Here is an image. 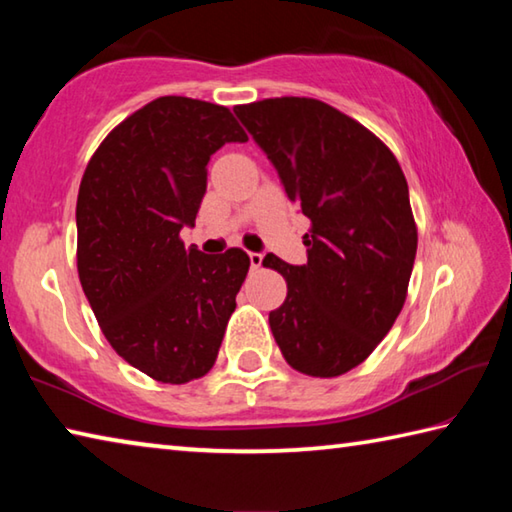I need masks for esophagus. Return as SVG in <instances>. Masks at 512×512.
Wrapping results in <instances>:
<instances>
[{
    "mask_svg": "<svg viewBox=\"0 0 512 512\" xmlns=\"http://www.w3.org/2000/svg\"><path fill=\"white\" fill-rule=\"evenodd\" d=\"M248 259H250V266H253V268H262V262H264L262 253H248Z\"/></svg>",
    "mask_w": 512,
    "mask_h": 512,
    "instance_id": "obj_1",
    "label": "esophagus"
}]
</instances>
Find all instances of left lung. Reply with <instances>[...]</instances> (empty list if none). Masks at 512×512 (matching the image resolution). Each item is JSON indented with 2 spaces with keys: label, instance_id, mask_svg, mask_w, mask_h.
<instances>
[{
  "label": "left lung",
  "instance_id": "8db88e82",
  "mask_svg": "<svg viewBox=\"0 0 512 512\" xmlns=\"http://www.w3.org/2000/svg\"><path fill=\"white\" fill-rule=\"evenodd\" d=\"M280 173L289 201L311 221L307 264L268 253L287 300L268 314L291 368L339 377L366 361L400 316L418 228L393 151L359 121L309 97L235 108Z\"/></svg>",
  "mask_w": 512,
  "mask_h": 512
}]
</instances>
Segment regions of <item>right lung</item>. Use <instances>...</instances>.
I'll list each match as a JSON object with an SVG mask.
<instances>
[{
    "label": "right lung",
    "mask_w": 512,
    "mask_h": 512,
    "mask_svg": "<svg viewBox=\"0 0 512 512\" xmlns=\"http://www.w3.org/2000/svg\"><path fill=\"white\" fill-rule=\"evenodd\" d=\"M248 135L232 112L189 97L135 110L85 167L76 201V266L94 316L121 359L162 384L210 372L250 259L241 248H185L207 162Z\"/></svg>",
    "instance_id": "1"
}]
</instances>
